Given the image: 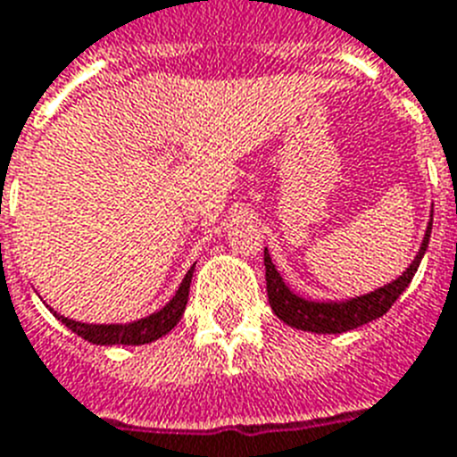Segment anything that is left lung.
Listing matches in <instances>:
<instances>
[{
	"instance_id": "left-lung-1",
	"label": "left lung",
	"mask_w": 457,
	"mask_h": 457,
	"mask_svg": "<svg viewBox=\"0 0 457 457\" xmlns=\"http://www.w3.org/2000/svg\"><path fill=\"white\" fill-rule=\"evenodd\" d=\"M434 216V209H432ZM432 216H429L428 229L422 237V244L418 248V253L411 261V265L403 270L396 279L389 284H383L376 291L363 293V295H354V298H340V300H312L300 295L288 287L279 270L274 267L270 251L265 248V281H267V298H270V307L272 312L288 324L291 328L310 333H347L354 331L359 326L369 324L373 319L383 317L389 307L395 305L396 298L409 288L413 274L420 267L422 255L428 251L429 235H432Z\"/></svg>"
}]
</instances>
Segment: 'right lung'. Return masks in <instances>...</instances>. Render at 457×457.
I'll return each mask as SVG.
<instances>
[{"label":"right lung","mask_w":457,"mask_h":457,"mask_svg":"<svg viewBox=\"0 0 457 457\" xmlns=\"http://www.w3.org/2000/svg\"><path fill=\"white\" fill-rule=\"evenodd\" d=\"M196 265V262H195ZM195 265L187 270L185 274V279L180 281V287L178 291L173 293V298L166 303L162 310L157 312L147 314L143 319H136V321H129V324H84V321H74V319L62 317L54 310V307H48L54 317L58 321L68 326L70 331L77 333L79 337L88 340V343L94 345H147L159 340L162 336L173 328V326L180 321L185 312V305H187V295H190V284H192V274H195Z\"/></svg>","instance_id":"add662e5"}]
</instances>
